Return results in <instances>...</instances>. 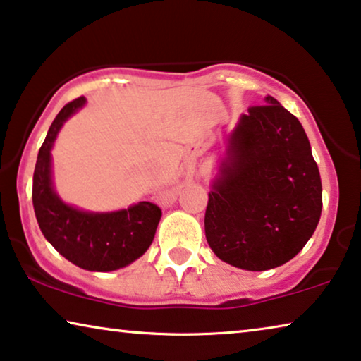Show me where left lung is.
<instances>
[{
	"label": "left lung",
	"mask_w": 361,
	"mask_h": 361,
	"mask_svg": "<svg viewBox=\"0 0 361 361\" xmlns=\"http://www.w3.org/2000/svg\"><path fill=\"white\" fill-rule=\"evenodd\" d=\"M320 213V173L304 127L267 95L229 137L206 206L209 247L231 266L267 271L302 251Z\"/></svg>",
	"instance_id": "8db88e82"
}]
</instances>
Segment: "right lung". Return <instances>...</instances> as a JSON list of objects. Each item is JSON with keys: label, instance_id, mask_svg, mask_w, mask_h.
<instances>
[{"label": "right lung", "instance_id": "add662e5", "mask_svg": "<svg viewBox=\"0 0 361 361\" xmlns=\"http://www.w3.org/2000/svg\"><path fill=\"white\" fill-rule=\"evenodd\" d=\"M84 97L62 107L37 153L32 176V206L44 238L67 261L85 271L109 272L125 267L150 247L161 209L140 201L114 213H85L62 203L52 190L51 148L66 118L82 107Z\"/></svg>", "mask_w": 361, "mask_h": 361}]
</instances>
